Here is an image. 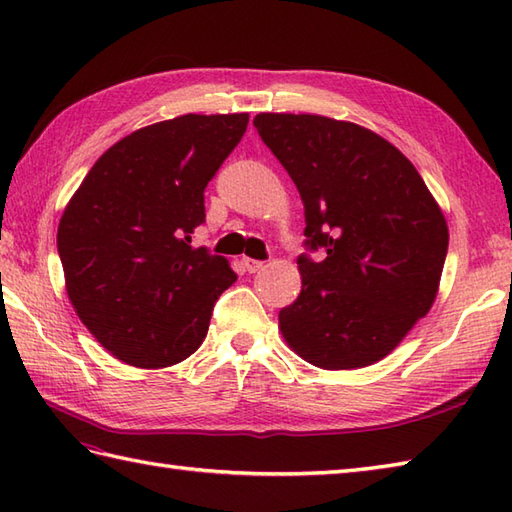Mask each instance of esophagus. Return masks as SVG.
Masks as SVG:
<instances>
[{
  "instance_id": "1",
  "label": "esophagus",
  "mask_w": 512,
  "mask_h": 512,
  "mask_svg": "<svg viewBox=\"0 0 512 512\" xmlns=\"http://www.w3.org/2000/svg\"><path fill=\"white\" fill-rule=\"evenodd\" d=\"M242 264H244V268L248 270V273H257V270L264 266V262H259V259H250V257H244Z\"/></svg>"
}]
</instances>
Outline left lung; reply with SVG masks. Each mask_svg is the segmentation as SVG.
Here are the masks:
<instances>
[{"label":"left lung","instance_id":"left-lung-1","mask_svg":"<svg viewBox=\"0 0 512 512\" xmlns=\"http://www.w3.org/2000/svg\"><path fill=\"white\" fill-rule=\"evenodd\" d=\"M268 149L297 184L306 244L301 295L279 330L321 369L378 363L436 301L449 226L402 151L356 123L319 114H257Z\"/></svg>","mask_w":512,"mask_h":512}]
</instances>
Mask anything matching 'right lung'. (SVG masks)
<instances>
[{"label": "right lung", "mask_w": 512, "mask_h": 512, "mask_svg": "<svg viewBox=\"0 0 512 512\" xmlns=\"http://www.w3.org/2000/svg\"><path fill=\"white\" fill-rule=\"evenodd\" d=\"M248 114H184L136 129L94 162L61 215L65 290L118 361L171 367L202 345L237 275L191 246L204 189L242 140Z\"/></svg>", "instance_id": "1"}]
</instances>
